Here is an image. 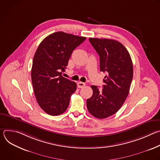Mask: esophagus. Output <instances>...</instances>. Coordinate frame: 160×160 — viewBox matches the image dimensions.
<instances>
[{"instance_id":"34e87169","label":"esophagus","mask_w":160,"mask_h":160,"mask_svg":"<svg viewBox=\"0 0 160 160\" xmlns=\"http://www.w3.org/2000/svg\"><path fill=\"white\" fill-rule=\"evenodd\" d=\"M85 83L84 82H78L77 83V86L78 88H83V87H85Z\"/></svg>"}]
</instances>
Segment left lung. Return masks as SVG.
Here are the masks:
<instances>
[{
    "instance_id": "8db88e82",
    "label": "left lung",
    "mask_w": 160,
    "mask_h": 160,
    "mask_svg": "<svg viewBox=\"0 0 160 160\" xmlns=\"http://www.w3.org/2000/svg\"><path fill=\"white\" fill-rule=\"evenodd\" d=\"M100 58V71L106 73L102 89L91 85L93 94L87 101L89 112L103 119L115 114L127 98L133 78L129 52L120 42L112 39L89 38Z\"/></svg>"
}]
</instances>
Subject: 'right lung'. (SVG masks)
Listing matches in <instances>:
<instances>
[{
  "label": "right lung",
  "instance_id": "add662e5",
  "mask_svg": "<svg viewBox=\"0 0 160 160\" xmlns=\"http://www.w3.org/2000/svg\"><path fill=\"white\" fill-rule=\"evenodd\" d=\"M86 39L62 32L45 37L33 57L32 82L40 107L52 116L61 115L68 108L77 90L75 82L62 76L72 52Z\"/></svg>",
  "mask_w": 160,
  "mask_h": 160
}]
</instances>
